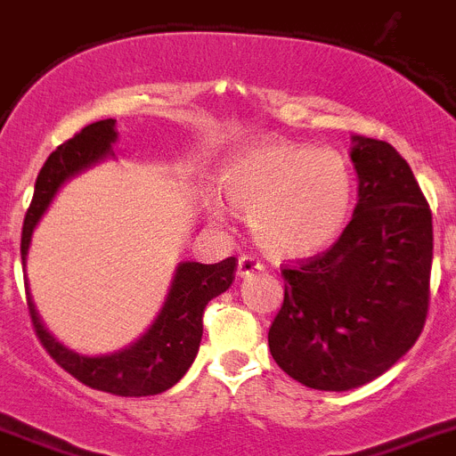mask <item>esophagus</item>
<instances>
[{
  "instance_id": "34e87169",
  "label": "esophagus",
  "mask_w": 456,
  "mask_h": 456,
  "mask_svg": "<svg viewBox=\"0 0 456 456\" xmlns=\"http://www.w3.org/2000/svg\"><path fill=\"white\" fill-rule=\"evenodd\" d=\"M260 269H263V265H260L258 260L254 258V256L242 254L240 258H238V276H240V278L251 276V273L260 272Z\"/></svg>"
}]
</instances>
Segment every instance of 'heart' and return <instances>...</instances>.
<instances>
[{"label": "heart", "instance_id": "heart-1", "mask_svg": "<svg viewBox=\"0 0 456 456\" xmlns=\"http://www.w3.org/2000/svg\"><path fill=\"white\" fill-rule=\"evenodd\" d=\"M223 187L247 211L256 242L276 256L325 249L354 209V175L334 149L291 142L245 149L224 169Z\"/></svg>", "mask_w": 456, "mask_h": 456}]
</instances>
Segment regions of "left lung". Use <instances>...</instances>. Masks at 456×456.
<instances>
[{"mask_svg": "<svg viewBox=\"0 0 456 456\" xmlns=\"http://www.w3.org/2000/svg\"><path fill=\"white\" fill-rule=\"evenodd\" d=\"M359 202L322 254L281 269L285 298L269 327L282 372L314 390L365 386L421 336L430 305L432 214L392 144L354 138Z\"/></svg>", "mask_w": 456, "mask_h": 456, "instance_id": "obj_1", "label": "left lung"}]
</instances>
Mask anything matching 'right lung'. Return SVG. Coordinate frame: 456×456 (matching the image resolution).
I'll use <instances>...</instances> for the list:
<instances>
[{
	"instance_id": "obj_1",
	"label": "right lung",
	"mask_w": 456,
	"mask_h": 456,
	"mask_svg": "<svg viewBox=\"0 0 456 456\" xmlns=\"http://www.w3.org/2000/svg\"><path fill=\"white\" fill-rule=\"evenodd\" d=\"M116 120L109 118L84 126L79 134L66 140L48 156L37 175L33 200L21 227V265L28 254L35 224L48 209L57 189L70 175L109 156L110 144L116 142ZM236 258H224L223 263L216 265L180 263L165 307L156 322L138 343L109 356L75 354L69 347L57 343L39 322L33 300L26 298L28 316L35 336L48 356L84 386L118 396L160 395L175 386L196 359L207 303L229 289L236 278Z\"/></svg>"
}]
</instances>
